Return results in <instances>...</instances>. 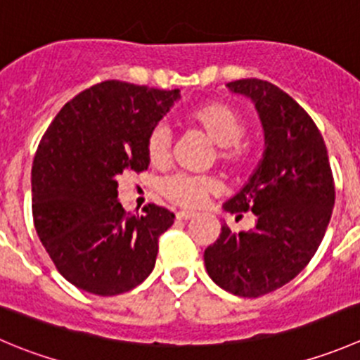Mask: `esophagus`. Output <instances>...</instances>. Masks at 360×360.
<instances>
[{
    "label": "esophagus",
    "mask_w": 360,
    "mask_h": 360,
    "mask_svg": "<svg viewBox=\"0 0 360 360\" xmlns=\"http://www.w3.org/2000/svg\"><path fill=\"white\" fill-rule=\"evenodd\" d=\"M195 216V212H191V211H179V212H176V218L177 219H190V218H193Z\"/></svg>",
    "instance_id": "obj_1"
}]
</instances>
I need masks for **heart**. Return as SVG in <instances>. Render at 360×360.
Returning <instances> with one entry per match:
<instances>
[{
	"mask_svg": "<svg viewBox=\"0 0 360 360\" xmlns=\"http://www.w3.org/2000/svg\"><path fill=\"white\" fill-rule=\"evenodd\" d=\"M190 121L193 127L204 131L209 141L216 144L212 158L218 160L230 172H243L253 162L255 149L244 134L248 123L244 114L232 103L225 100H212L191 110ZM172 149V131L167 124L160 123L149 131L146 139V155L156 167L169 162ZM218 184L209 176H191L177 172L160 181L158 190L163 198L181 207H198L211 193H214Z\"/></svg>",
	"mask_w": 360,
	"mask_h": 360,
	"instance_id": "b5f03b06",
	"label": "heart"
}]
</instances>
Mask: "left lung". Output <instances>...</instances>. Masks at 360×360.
<instances>
[{
    "label": "left lung",
    "mask_w": 360,
    "mask_h": 360,
    "mask_svg": "<svg viewBox=\"0 0 360 360\" xmlns=\"http://www.w3.org/2000/svg\"><path fill=\"white\" fill-rule=\"evenodd\" d=\"M226 86L255 102L265 153L257 172L223 209L239 216L251 211L257 225L236 233L223 223L218 239L205 248L204 262L223 290L260 297L309 264L326 236L336 190L322 134L290 95L260 79Z\"/></svg>",
    "instance_id": "obj_1"
}]
</instances>
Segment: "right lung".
<instances>
[{"label":"right lung","instance_id":"1","mask_svg":"<svg viewBox=\"0 0 360 360\" xmlns=\"http://www.w3.org/2000/svg\"><path fill=\"white\" fill-rule=\"evenodd\" d=\"M177 98L179 89L105 80L65 103L41 137L31 170L34 229L77 288L117 295L151 274L174 214L155 204L128 214L117 177L148 169L146 139Z\"/></svg>","mask_w":360,"mask_h":360}]
</instances>
